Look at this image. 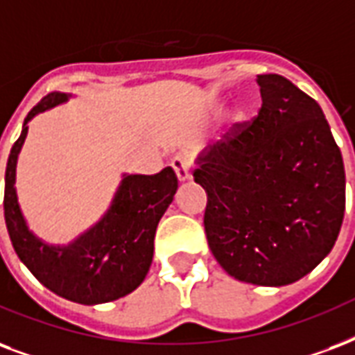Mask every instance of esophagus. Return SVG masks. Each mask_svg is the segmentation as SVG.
Segmentation results:
<instances>
[{
  "mask_svg": "<svg viewBox=\"0 0 355 355\" xmlns=\"http://www.w3.org/2000/svg\"><path fill=\"white\" fill-rule=\"evenodd\" d=\"M173 169L177 173V177L180 182H186L191 178V159L188 154H177L171 162Z\"/></svg>",
  "mask_w": 355,
  "mask_h": 355,
  "instance_id": "34e87169",
  "label": "esophagus"
}]
</instances>
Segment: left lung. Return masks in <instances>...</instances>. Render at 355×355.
<instances>
[{
	"label": "left lung",
	"instance_id": "1",
	"mask_svg": "<svg viewBox=\"0 0 355 355\" xmlns=\"http://www.w3.org/2000/svg\"><path fill=\"white\" fill-rule=\"evenodd\" d=\"M251 124L205 148L193 178L207 191L212 255L234 279L283 286L320 264L345 218V166L322 107L277 74L257 76Z\"/></svg>",
	"mask_w": 355,
	"mask_h": 355
}]
</instances>
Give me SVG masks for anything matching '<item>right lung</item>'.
I'll list each match as a JSON object with an SVG mask.
<instances>
[{
  "label": "right lung",
  "instance_id": "1",
  "mask_svg": "<svg viewBox=\"0 0 355 355\" xmlns=\"http://www.w3.org/2000/svg\"><path fill=\"white\" fill-rule=\"evenodd\" d=\"M69 98L72 94L59 91L46 94L24 121L5 171V223L16 255L46 288L76 304H105L134 292L147 277L156 227L173 202L178 180L171 167L156 175L124 173L112 205L93 227L67 245L40 240L21 214L15 186L16 164L27 123Z\"/></svg>",
  "mask_w": 355,
  "mask_h": 355
}]
</instances>
